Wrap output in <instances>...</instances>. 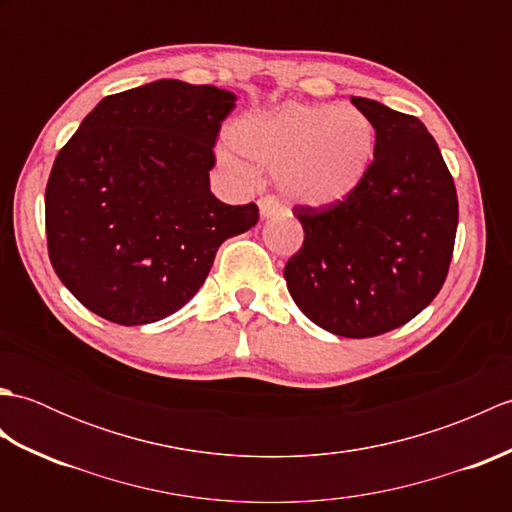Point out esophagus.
Masks as SVG:
<instances>
[{"label":"esophagus","mask_w":512,"mask_h":512,"mask_svg":"<svg viewBox=\"0 0 512 512\" xmlns=\"http://www.w3.org/2000/svg\"><path fill=\"white\" fill-rule=\"evenodd\" d=\"M257 206H259V215L264 217H275L277 213H281V204L273 198V195H264V198H259V202H257Z\"/></svg>","instance_id":"obj_1"}]
</instances>
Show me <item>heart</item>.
Masks as SVG:
<instances>
[{
	"mask_svg": "<svg viewBox=\"0 0 512 512\" xmlns=\"http://www.w3.org/2000/svg\"><path fill=\"white\" fill-rule=\"evenodd\" d=\"M239 154L277 176L290 202L328 209L361 189L376 158V129L352 107L288 103L239 118L231 129ZM220 162L235 173L246 165L222 149Z\"/></svg>",
	"mask_w": 512,
	"mask_h": 512,
	"instance_id": "b5f03b06",
	"label": "heart"
}]
</instances>
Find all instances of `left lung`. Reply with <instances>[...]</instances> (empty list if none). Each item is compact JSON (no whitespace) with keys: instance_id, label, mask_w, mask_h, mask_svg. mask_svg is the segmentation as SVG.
I'll return each instance as SVG.
<instances>
[{"instance_id":"left-lung-1","label":"left lung","mask_w":512,"mask_h":512,"mask_svg":"<svg viewBox=\"0 0 512 512\" xmlns=\"http://www.w3.org/2000/svg\"><path fill=\"white\" fill-rule=\"evenodd\" d=\"M352 103L376 129L372 171L341 204L295 206L306 237L284 277L312 323L367 339L436 299L458 231V193L422 121L363 96Z\"/></svg>"}]
</instances>
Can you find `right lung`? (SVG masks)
<instances>
[{
	"instance_id": "right-lung-1",
	"label": "right lung",
	"mask_w": 512,
	"mask_h": 512,
	"mask_svg": "<svg viewBox=\"0 0 512 512\" xmlns=\"http://www.w3.org/2000/svg\"><path fill=\"white\" fill-rule=\"evenodd\" d=\"M237 96L160 79L105 99L54 160L46 235L54 273L85 308L121 325L178 312L204 284L224 239L257 204L211 193L220 125Z\"/></svg>"
}]
</instances>
